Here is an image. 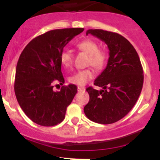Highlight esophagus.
Wrapping results in <instances>:
<instances>
[{"label":"esophagus","mask_w":160,"mask_h":160,"mask_svg":"<svg viewBox=\"0 0 160 160\" xmlns=\"http://www.w3.org/2000/svg\"><path fill=\"white\" fill-rule=\"evenodd\" d=\"M85 90H86V88L83 87H78V92H85Z\"/></svg>","instance_id":"esophagus-1"}]
</instances>
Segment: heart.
<instances>
[{"label": "heart", "instance_id": "b5f03b06", "mask_svg": "<svg viewBox=\"0 0 160 160\" xmlns=\"http://www.w3.org/2000/svg\"><path fill=\"white\" fill-rule=\"evenodd\" d=\"M77 47L80 51L84 52L89 55V65H91L97 70H102L105 67L107 62V54L105 51L99 49V46L97 42L87 39L79 42L77 45ZM72 59L73 55L69 49H65L61 53L60 60L64 67L68 68L71 66ZM93 77V70L90 68H87L73 73L69 78V81L72 84L83 86Z\"/></svg>", "mask_w": 160, "mask_h": 160}]
</instances>
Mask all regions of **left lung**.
<instances>
[{
  "instance_id": "left-lung-1",
  "label": "left lung",
  "mask_w": 160,
  "mask_h": 160,
  "mask_svg": "<svg viewBox=\"0 0 160 160\" xmlns=\"http://www.w3.org/2000/svg\"><path fill=\"white\" fill-rule=\"evenodd\" d=\"M88 34L107 44L110 57L94 83L102 90L87 89L90 100L84 107L85 114L94 122L114 123L130 112L140 95L143 84L140 59L129 41L117 32L88 29Z\"/></svg>"
}]
</instances>
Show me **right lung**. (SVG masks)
<instances>
[{"mask_svg":"<svg viewBox=\"0 0 160 160\" xmlns=\"http://www.w3.org/2000/svg\"><path fill=\"white\" fill-rule=\"evenodd\" d=\"M83 30L72 28L48 31L33 38L20 55L14 91L22 111L38 125L52 127L64 120L78 87L70 84L55 92L53 84L65 82L61 53L66 44Z\"/></svg>","mask_w":160,"mask_h":160,"instance_id":"right-lung-1","label":"right lung"}]
</instances>
